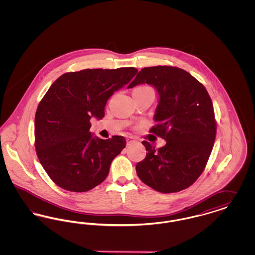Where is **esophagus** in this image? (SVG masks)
Here are the masks:
<instances>
[{"label":"esophagus","instance_id":"1","mask_svg":"<svg viewBox=\"0 0 255 255\" xmlns=\"http://www.w3.org/2000/svg\"><path fill=\"white\" fill-rule=\"evenodd\" d=\"M126 140H127V145H130L131 143H133V138L132 136H128Z\"/></svg>","mask_w":255,"mask_h":255}]
</instances>
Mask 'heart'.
Returning <instances> with one entry per match:
<instances>
[{
  "label": "heart",
  "mask_w": 255,
  "mask_h": 255,
  "mask_svg": "<svg viewBox=\"0 0 255 255\" xmlns=\"http://www.w3.org/2000/svg\"><path fill=\"white\" fill-rule=\"evenodd\" d=\"M150 88H148V87H138V88H136V89H134V90H136V91H145V90H149Z\"/></svg>",
  "instance_id": "b5f03b06"
}]
</instances>
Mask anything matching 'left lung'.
<instances>
[{
  "instance_id": "obj_1",
  "label": "left lung",
  "mask_w": 255,
  "mask_h": 255,
  "mask_svg": "<svg viewBox=\"0 0 255 255\" xmlns=\"http://www.w3.org/2000/svg\"><path fill=\"white\" fill-rule=\"evenodd\" d=\"M145 83L158 95L157 125L150 131L166 144L156 150L142 141L147 154L136 163V174L158 192H179L199 178L212 151L216 135L213 105L204 85L179 68H144L127 88Z\"/></svg>"
}]
</instances>
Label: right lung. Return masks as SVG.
Listing matches in <instances>:
<instances>
[{"label":"right lung","mask_w":255,"mask_h":255,"mask_svg":"<svg viewBox=\"0 0 255 255\" xmlns=\"http://www.w3.org/2000/svg\"><path fill=\"white\" fill-rule=\"evenodd\" d=\"M136 73L135 68L87 69L64 73L49 87L35 115V149L61 188L85 192L108 176L126 140L122 135L99 138L90 132V120H102L108 99Z\"/></svg>","instance_id":"add662e5"}]
</instances>
